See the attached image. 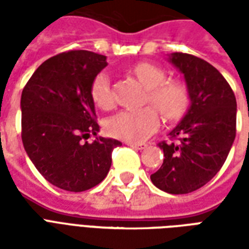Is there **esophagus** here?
<instances>
[{
	"mask_svg": "<svg viewBox=\"0 0 249 249\" xmlns=\"http://www.w3.org/2000/svg\"><path fill=\"white\" fill-rule=\"evenodd\" d=\"M126 145H129L130 148H135V149H139V151L145 149L146 146H148L145 142H126Z\"/></svg>",
	"mask_w": 249,
	"mask_h": 249,
	"instance_id": "esophagus-1",
	"label": "esophagus"
}]
</instances>
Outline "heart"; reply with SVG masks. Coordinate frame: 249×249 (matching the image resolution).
<instances>
[{
	"label": "heart",
	"mask_w": 249,
	"mask_h": 249,
	"mask_svg": "<svg viewBox=\"0 0 249 249\" xmlns=\"http://www.w3.org/2000/svg\"><path fill=\"white\" fill-rule=\"evenodd\" d=\"M135 76L146 88L145 103H152L169 121L181 119L189 107V90L178 80H167L160 66L140 62L133 68ZM90 97L96 107L108 110L113 107L110 80L107 73H98L90 87ZM156 107V108H157ZM154 107L123 110L107 121V132L112 137L136 142L145 140L160 125V114Z\"/></svg>",
	"instance_id": "obj_1"
}]
</instances>
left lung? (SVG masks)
<instances>
[{"label": "left lung", "instance_id": "obj_1", "mask_svg": "<svg viewBox=\"0 0 249 249\" xmlns=\"http://www.w3.org/2000/svg\"><path fill=\"white\" fill-rule=\"evenodd\" d=\"M169 61L184 74L191 107L169 132V141L159 142L164 161L151 180L164 192L184 195L205 185L227 160L236 136V97L203 58L176 52Z\"/></svg>", "mask_w": 249, "mask_h": 249}]
</instances>
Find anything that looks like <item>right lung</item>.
I'll list each match as a JSON object with an SVG mask.
<instances>
[{
    "instance_id": "right-lung-1",
    "label": "right lung",
    "mask_w": 249,
    "mask_h": 249,
    "mask_svg": "<svg viewBox=\"0 0 249 249\" xmlns=\"http://www.w3.org/2000/svg\"><path fill=\"white\" fill-rule=\"evenodd\" d=\"M107 57L69 51L48 58L26 82L21 96V137L37 171L56 187L82 192L107 178L112 152L121 142L97 137L100 129L90 87Z\"/></svg>"
}]
</instances>
